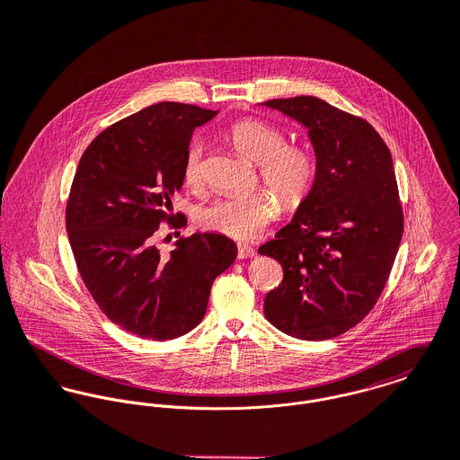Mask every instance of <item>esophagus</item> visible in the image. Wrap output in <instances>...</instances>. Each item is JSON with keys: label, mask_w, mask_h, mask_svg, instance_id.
Instances as JSON below:
<instances>
[{"label": "esophagus", "mask_w": 460, "mask_h": 460, "mask_svg": "<svg viewBox=\"0 0 460 460\" xmlns=\"http://www.w3.org/2000/svg\"><path fill=\"white\" fill-rule=\"evenodd\" d=\"M255 251L251 245H238V257L240 259H251L254 257Z\"/></svg>", "instance_id": "obj_1"}]
</instances>
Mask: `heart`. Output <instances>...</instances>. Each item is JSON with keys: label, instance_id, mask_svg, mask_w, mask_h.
<instances>
[{"label": "heart", "instance_id": "heart-1", "mask_svg": "<svg viewBox=\"0 0 460 460\" xmlns=\"http://www.w3.org/2000/svg\"><path fill=\"white\" fill-rule=\"evenodd\" d=\"M227 139L238 154L259 164L261 174L288 203H298L305 198L314 183L315 162L308 150L286 145V134L261 119H240ZM203 143L194 139L183 158V181L198 187L203 180ZM280 213V201L271 192H252L215 199L198 209V224L208 231L234 238L254 240Z\"/></svg>", "mask_w": 460, "mask_h": 460}]
</instances>
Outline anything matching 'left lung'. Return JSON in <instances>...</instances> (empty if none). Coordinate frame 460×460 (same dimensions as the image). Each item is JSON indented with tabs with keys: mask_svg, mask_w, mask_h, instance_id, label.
Returning <instances> with one entry per match:
<instances>
[{
	"mask_svg": "<svg viewBox=\"0 0 460 460\" xmlns=\"http://www.w3.org/2000/svg\"><path fill=\"white\" fill-rule=\"evenodd\" d=\"M302 123L315 176L289 224L259 254L284 268L264 315L302 341L337 337L377 302L401 245L404 220L394 160L370 123L317 97L262 102Z\"/></svg>",
	"mask_w": 460,
	"mask_h": 460,
	"instance_id": "8db88e82",
	"label": "left lung"
}]
</instances>
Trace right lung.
Here are the masks:
<instances>
[{
	"mask_svg": "<svg viewBox=\"0 0 460 460\" xmlns=\"http://www.w3.org/2000/svg\"><path fill=\"white\" fill-rule=\"evenodd\" d=\"M217 112L190 103L150 105L99 134L74 176L66 233L79 273L103 314L143 339L171 341L194 330L213 280L238 254L218 233L180 238L169 255L154 245L160 222L172 220L167 211L183 187L194 128Z\"/></svg>",
	"mask_w": 460,
	"mask_h": 460,
	"instance_id": "obj_1",
	"label": "right lung"
}]
</instances>
